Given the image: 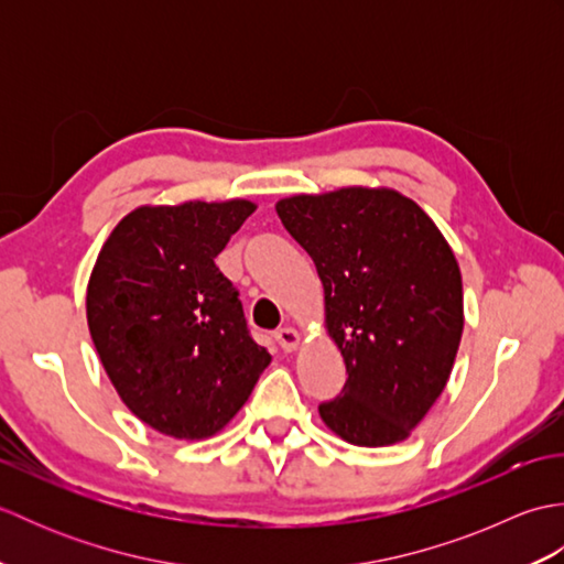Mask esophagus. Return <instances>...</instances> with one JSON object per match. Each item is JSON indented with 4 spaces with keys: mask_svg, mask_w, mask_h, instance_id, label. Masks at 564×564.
Instances as JSON below:
<instances>
[{
    "mask_svg": "<svg viewBox=\"0 0 564 564\" xmlns=\"http://www.w3.org/2000/svg\"><path fill=\"white\" fill-rule=\"evenodd\" d=\"M273 337H275V341H279L283 351H295L297 344H301V334H297V329H293V327L275 329Z\"/></svg>",
    "mask_w": 564,
    "mask_h": 564,
    "instance_id": "1",
    "label": "esophagus"
}]
</instances>
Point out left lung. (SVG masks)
Segmentation results:
<instances>
[{"mask_svg": "<svg viewBox=\"0 0 564 564\" xmlns=\"http://www.w3.org/2000/svg\"><path fill=\"white\" fill-rule=\"evenodd\" d=\"M313 257L325 327L346 364L319 416L354 446L412 434L451 378L463 334V279L436 223L394 188L346 186L275 203Z\"/></svg>", "mask_w": 564, "mask_h": 564, "instance_id": "1", "label": "left lung"}]
</instances>
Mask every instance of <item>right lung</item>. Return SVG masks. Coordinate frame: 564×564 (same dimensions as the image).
I'll list each match as a JSON object with an SVG mask.
<instances>
[{"instance_id": "obj_1", "label": "right lung", "mask_w": 564, "mask_h": 564, "mask_svg": "<svg viewBox=\"0 0 564 564\" xmlns=\"http://www.w3.org/2000/svg\"><path fill=\"white\" fill-rule=\"evenodd\" d=\"M254 210L245 198L140 206L94 263L91 341L128 410L160 434H218L271 364L249 337L235 285L215 267Z\"/></svg>"}]
</instances>
